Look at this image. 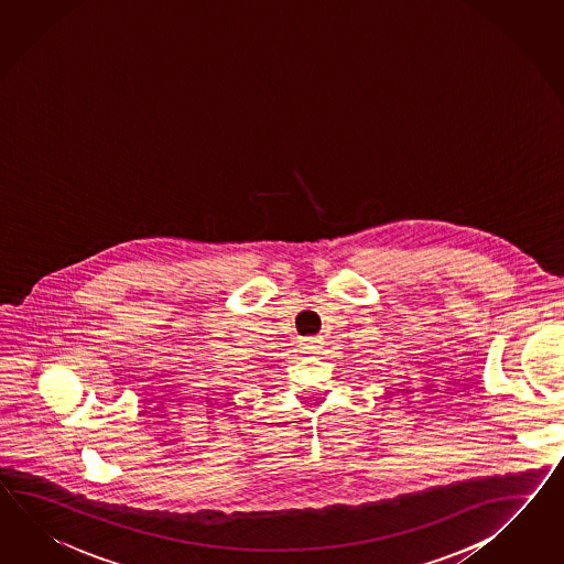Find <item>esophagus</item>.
Wrapping results in <instances>:
<instances>
[{"label":"esophagus","mask_w":564,"mask_h":564,"mask_svg":"<svg viewBox=\"0 0 564 564\" xmlns=\"http://www.w3.org/2000/svg\"><path fill=\"white\" fill-rule=\"evenodd\" d=\"M322 338H305L302 344L303 352L307 355H319L322 350Z\"/></svg>","instance_id":"34e87169"}]
</instances>
